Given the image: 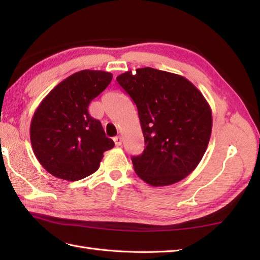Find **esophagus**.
<instances>
[{"mask_svg": "<svg viewBox=\"0 0 260 260\" xmlns=\"http://www.w3.org/2000/svg\"><path fill=\"white\" fill-rule=\"evenodd\" d=\"M114 142H115L116 146H120L121 143H123V140H121L120 136H116V137H114Z\"/></svg>", "mask_w": 260, "mask_h": 260, "instance_id": "34e87169", "label": "esophagus"}]
</instances>
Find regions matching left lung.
Segmentation results:
<instances>
[{"label":"left lung","mask_w":260,"mask_h":260,"mask_svg":"<svg viewBox=\"0 0 260 260\" xmlns=\"http://www.w3.org/2000/svg\"><path fill=\"white\" fill-rule=\"evenodd\" d=\"M116 80L134 101L144 135V151L132 157L136 174L152 186L186 178L211 136L212 113L202 92L184 77L150 67Z\"/></svg>","instance_id":"1"}]
</instances>
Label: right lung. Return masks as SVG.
<instances>
[{"label": "right lung", "instance_id": "obj_1", "mask_svg": "<svg viewBox=\"0 0 260 260\" xmlns=\"http://www.w3.org/2000/svg\"><path fill=\"white\" fill-rule=\"evenodd\" d=\"M112 79L107 71H78L54 87L36 109L31 145L38 161L56 178L78 181L95 173L104 152L115 146L101 121L88 113L90 102Z\"/></svg>", "mask_w": 260, "mask_h": 260}]
</instances>
